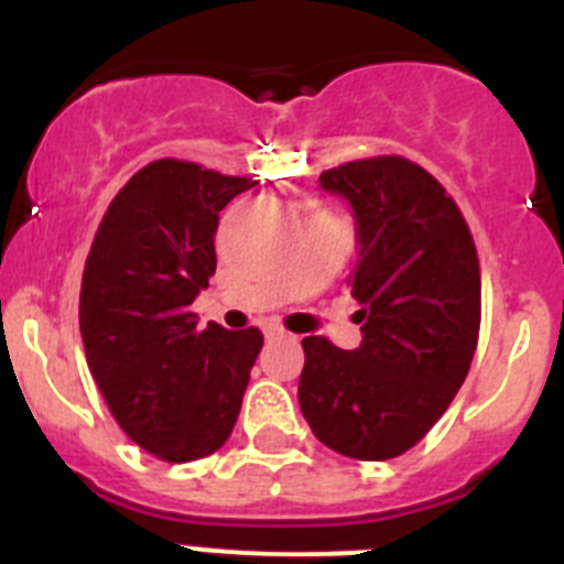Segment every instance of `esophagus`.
<instances>
[{
    "mask_svg": "<svg viewBox=\"0 0 564 564\" xmlns=\"http://www.w3.org/2000/svg\"><path fill=\"white\" fill-rule=\"evenodd\" d=\"M265 336H268V338H285L288 333L282 330V327H268V330H265Z\"/></svg>",
    "mask_w": 564,
    "mask_h": 564,
    "instance_id": "1",
    "label": "esophagus"
}]
</instances>
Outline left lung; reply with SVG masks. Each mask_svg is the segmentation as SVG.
I'll return each instance as SVG.
<instances>
[{"mask_svg":"<svg viewBox=\"0 0 564 564\" xmlns=\"http://www.w3.org/2000/svg\"><path fill=\"white\" fill-rule=\"evenodd\" d=\"M350 200V293L364 341L307 336L299 406L327 449L352 460L410 452L455 401L480 336V259L452 194L417 163L378 154L322 172Z\"/></svg>","mask_w":564,"mask_h":564,"instance_id":"obj_1","label":"left lung"}]
</instances>
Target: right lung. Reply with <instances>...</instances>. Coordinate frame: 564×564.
<instances>
[{
  "mask_svg": "<svg viewBox=\"0 0 564 564\" xmlns=\"http://www.w3.org/2000/svg\"><path fill=\"white\" fill-rule=\"evenodd\" d=\"M251 186L177 158L147 163L115 194L84 262L87 367L129 441L161 460L220 449L262 350L257 327L197 330L192 313L217 268L220 212Z\"/></svg>",
  "mask_w": 564,
  "mask_h": 564,
  "instance_id": "right-lung-1",
  "label": "right lung"
}]
</instances>
